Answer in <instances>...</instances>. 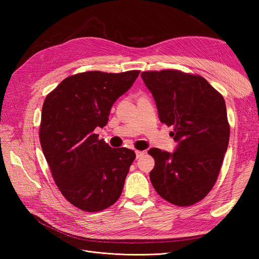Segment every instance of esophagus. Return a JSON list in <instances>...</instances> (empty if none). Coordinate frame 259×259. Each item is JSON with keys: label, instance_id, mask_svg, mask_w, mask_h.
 <instances>
[{"label": "esophagus", "instance_id": "esophagus-1", "mask_svg": "<svg viewBox=\"0 0 259 259\" xmlns=\"http://www.w3.org/2000/svg\"><path fill=\"white\" fill-rule=\"evenodd\" d=\"M135 153H136V158H137V159H140V158H142V156L145 154L144 151H139V150H136Z\"/></svg>", "mask_w": 259, "mask_h": 259}]
</instances>
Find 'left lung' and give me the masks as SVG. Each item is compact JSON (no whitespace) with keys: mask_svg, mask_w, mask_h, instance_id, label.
Returning a JSON list of instances; mask_svg holds the SVG:
<instances>
[{"mask_svg":"<svg viewBox=\"0 0 259 259\" xmlns=\"http://www.w3.org/2000/svg\"><path fill=\"white\" fill-rule=\"evenodd\" d=\"M160 121L173 127L178 143L173 153L152 148L155 165L150 180L164 200L190 206L214 187L229 144L230 126L225 99L203 76L179 70L144 71Z\"/></svg>","mask_w":259,"mask_h":259,"instance_id":"1","label":"left lung"}]
</instances>
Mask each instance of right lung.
<instances>
[{
	"instance_id": "add662e5",
	"label": "right lung",
	"mask_w": 259,
	"mask_h": 259,
	"mask_svg": "<svg viewBox=\"0 0 259 259\" xmlns=\"http://www.w3.org/2000/svg\"><path fill=\"white\" fill-rule=\"evenodd\" d=\"M139 70L86 71L70 75L46 96L38 136L59 191L72 205L99 211L117 201L135 152L111 148L98 135L114 101L127 92Z\"/></svg>"
}]
</instances>
